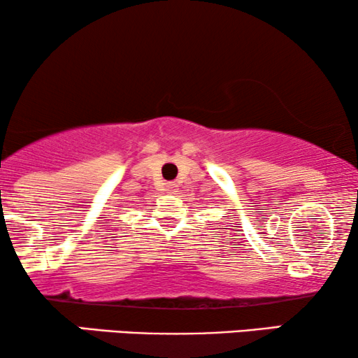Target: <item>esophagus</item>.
<instances>
[{"label": "esophagus", "instance_id": "esophagus-1", "mask_svg": "<svg viewBox=\"0 0 358 358\" xmlns=\"http://www.w3.org/2000/svg\"><path fill=\"white\" fill-rule=\"evenodd\" d=\"M166 190H168L169 194H176V192H178V184H176V182H168V185H166Z\"/></svg>", "mask_w": 358, "mask_h": 358}]
</instances>
